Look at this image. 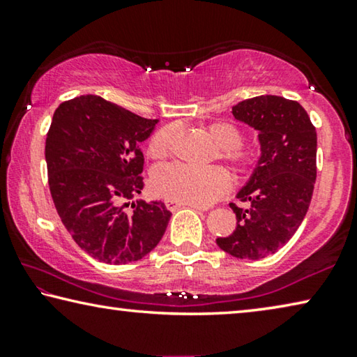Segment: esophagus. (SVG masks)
Listing matches in <instances>:
<instances>
[{
    "label": "esophagus",
    "mask_w": 357,
    "mask_h": 357,
    "mask_svg": "<svg viewBox=\"0 0 357 357\" xmlns=\"http://www.w3.org/2000/svg\"><path fill=\"white\" fill-rule=\"evenodd\" d=\"M165 205H167V208H168L169 211H176L178 208H183V206H189V208H195V210H200V211H205V210H206V208H204V206L189 205V204H181V202L172 200V199H167V200H165Z\"/></svg>",
    "instance_id": "1"
}]
</instances>
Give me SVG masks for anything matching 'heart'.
Here are the masks:
<instances>
[{"label": "heart", "mask_w": 357, "mask_h": 357, "mask_svg": "<svg viewBox=\"0 0 357 357\" xmlns=\"http://www.w3.org/2000/svg\"><path fill=\"white\" fill-rule=\"evenodd\" d=\"M218 146V155L237 169H245L253 163L255 153L243 149L242 131L231 121H215L206 128ZM174 137V126L158 130L149 144L153 157H162L169 151ZM152 188L158 195L197 206L215 204L231 189V176L220 167L192 168L183 163H168L158 167L152 174Z\"/></svg>", "instance_id": "1"}]
</instances>
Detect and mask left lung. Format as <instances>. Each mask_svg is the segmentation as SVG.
Instances as JSON below:
<instances>
[{"instance_id":"left-lung-1","label":"left lung","mask_w":357,"mask_h":357,"mask_svg":"<svg viewBox=\"0 0 357 357\" xmlns=\"http://www.w3.org/2000/svg\"><path fill=\"white\" fill-rule=\"evenodd\" d=\"M232 115L258 131L261 153L236 195L250 206L229 204L237 227L216 243L236 258L261 259L290 241L310 208L317 173L316 128L296 100L280 96L242 100Z\"/></svg>"}]
</instances>
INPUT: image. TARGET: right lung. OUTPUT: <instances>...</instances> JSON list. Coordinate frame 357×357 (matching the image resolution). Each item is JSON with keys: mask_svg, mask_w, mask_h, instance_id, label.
Here are the masks:
<instances>
[{"mask_svg": "<svg viewBox=\"0 0 357 357\" xmlns=\"http://www.w3.org/2000/svg\"><path fill=\"white\" fill-rule=\"evenodd\" d=\"M149 120L99 96L66 100L52 115L45 157L51 197L77 245L98 261L126 264L160 242L172 213L141 194Z\"/></svg>", "mask_w": 357, "mask_h": 357, "instance_id": "1", "label": "right lung"}]
</instances>
